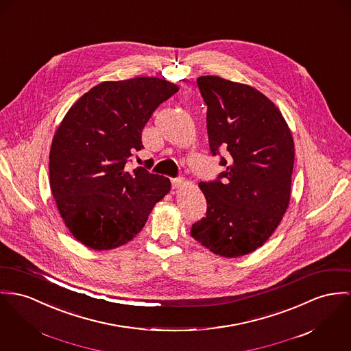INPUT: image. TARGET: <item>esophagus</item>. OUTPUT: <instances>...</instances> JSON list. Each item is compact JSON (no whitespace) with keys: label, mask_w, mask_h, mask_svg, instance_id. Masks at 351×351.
I'll use <instances>...</instances> for the list:
<instances>
[{"label":"esophagus","mask_w":351,"mask_h":351,"mask_svg":"<svg viewBox=\"0 0 351 351\" xmlns=\"http://www.w3.org/2000/svg\"><path fill=\"white\" fill-rule=\"evenodd\" d=\"M184 183H186L184 178H173V179H171L172 189H179V187H182Z\"/></svg>","instance_id":"1"}]
</instances>
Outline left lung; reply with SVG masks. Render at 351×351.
I'll return each mask as SVG.
<instances>
[{
	"mask_svg": "<svg viewBox=\"0 0 351 351\" xmlns=\"http://www.w3.org/2000/svg\"><path fill=\"white\" fill-rule=\"evenodd\" d=\"M207 104L213 156L226 169L200 182L206 216L191 235L216 255L238 258L263 245L285 215L294 168V140L280 110L255 88L219 76L197 80Z\"/></svg>",
	"mask_w": 351,
	"mask_h": 351,
	"instance_id": "1",
	"label": "left lung"
}]
</instances>
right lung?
Wrapping results in <instances>:
<instances>
[{
	"instance_id": "1",
	"label": "right lung",
	"mask_w": 351,
	"mask_h": 351,
	"mask_svg": "<svg viewBox=\"0 0 351 351\" xmlns=\"http://www.w3.org/2000/svg\"><path fill=\"white\" fill-rule=\"evenodd\" d=\"M179 90L158 77L104 81L71 107L54 134L51 189L72 235L103 251L132 241L155 204L169 192L168 178L128 162L143 148L141 131L154 110Z\"/></svg>"
}]
</instances>
